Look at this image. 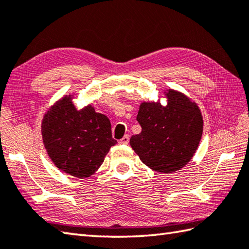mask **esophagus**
<instances>
[{
  "label": "esophagus",
  "instance_id": "1",
  "mask_svg": "<svg viewBox=\"0 0 249 249\" xmlns=\"http://www.w3.org/2000/svg\"><path fill=\"white\" fill-rule=\"evenodd\" d=\"M128 142H129V135H125L123 138L120 140V143L122 144H127Z\"/></svg>",
  "mask_w": 249,
  "mask_h": 249
}]
</instances>
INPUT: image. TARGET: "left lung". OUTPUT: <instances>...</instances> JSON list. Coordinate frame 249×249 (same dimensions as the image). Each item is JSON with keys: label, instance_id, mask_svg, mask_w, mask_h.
<instances>
[{"label": "left lung", "instance_id": "8db88e82", "mask_svg": "<svg viewBox=\"0 0 249 249\" xmlns=\"http://www.w3.org/2000/svg\"><path fill=\"white\" fill-rule=\"evenodd\" d=\"M166 95L165 107L160 103L141 104L137 121L142 130L130 138L141 161L161 173L179 170L192 160L203 130L197 105L173 89Z\"/></svg>", "mask_w": 249, "mask_h": 249}]
</instances>
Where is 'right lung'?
I'll return each instance as SVG.
<instances>
[{
    "label": "right lung",
    "mask_w": 249,
    "mask_h": 249,
    "mask_svg": "<svg viewBox=\"0 0 249 249\" xmlns=\"http://www.w3.org/2000/svg\"><path fill=\"white\" fill-rule=\"evenodd\" d=\"M43 140L54 165L76 178H87L102 165L112 138L110 120L91 106L78 111L71 96L63 97L45 115Z\"/></svg>",
    "instance_id": "obj_1"
}]
</instances>
